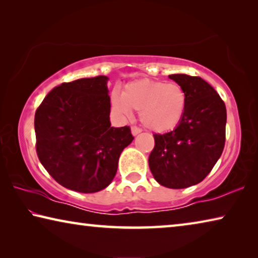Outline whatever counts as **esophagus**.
<instances>
[{
  "instance_id": "obj_1",
  "label": "esophagus",
  "mask_w": 258,
  "mask_h": 258,
  "mask_svg": "<svg viewBox=\"0 0 258 258\" xmlns=\"http://www.w3.org/2000/svg\"><path fill=\"white\" fill-rule=\"evenodd\" d=\"M131 130H132V134L133 135H138L139 133L142 132V130L140 128V127H138V126H132V127H131Z\"/></svg>"
}]
</instances>
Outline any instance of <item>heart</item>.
<instances>
[{
	"label": "heart",
	"mask_w": 258,
	"mask_h": 258,
	"mask_svg": "<svg viewBox=\"0 0 258 258\" xmlns=\"http://www.w3.org/2000/svg\"><path fill=\"white\" fill-rule=\"evenodd\" d=\"M111 104L124 116H128L131 110L139 111L146 127L161 133L180 124L186 108V93L177 83L142 78L126 84L121 95L113 93Z\"/></svg>",
	"instance_id": "1"
}]
</instances>
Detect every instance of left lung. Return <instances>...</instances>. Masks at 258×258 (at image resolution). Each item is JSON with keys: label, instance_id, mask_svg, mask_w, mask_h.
Wrapping results in <instances>:
<instances>
[{"label": "left lung", "instance_id": "obj_1", "mask_svg": "<svg viewBox=\"0 0 258 258\" xmlns=\"http://www.w3.org/2000/svg\"><path fill=\"white\" fill-rule=\"evenodd\" d=\"M168 77L184 89L186 108L175 130L154 134L149 167L159 184L184 189L202 182L223 152L226 108L203 78L184 74Z\"/></svg>", "mask_w": 258, "mask_h": 258}]
</instances>
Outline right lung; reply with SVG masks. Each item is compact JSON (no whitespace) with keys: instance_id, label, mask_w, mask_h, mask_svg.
Returning a JSON list of instances; mask_svg holds the SVG:
<instances>
[{"instance_id":"right-lung-1","label":"right lung","mask_w":258,"mask_h":258,"mask_svg":"<svg viewBox=\"0 0 258 258\" xmlns=\"http://www.w3.org/2000/svg\"><path fill=\"white\" fill-rule=\"evenodd\" d=\"M107 76L55 86L35 112L41 164L67 189L92 194L110 184L118 159L133 141L130 126L111 127Z\"/></svg>"}]
</instances>
